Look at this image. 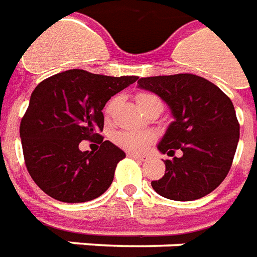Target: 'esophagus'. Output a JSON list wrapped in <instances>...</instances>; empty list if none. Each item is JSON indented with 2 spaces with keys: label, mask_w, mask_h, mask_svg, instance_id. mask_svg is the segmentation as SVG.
<instances>
[{
  "label": "esophagus",
  "mask_w": 257,
  "mask_h": 257,
  "mask_svg": "<svg viewBox=\"0 0 257 257\" xmlns=\"http://www.w3.org/2000/svg\"><path fill=\"white\" fill-rule=\"evenodd\" d=\"M128 157H131V158H136V160H140V161H146V160H147V156H146V154H136V153H128Z\"/></svg>",
  "instance_id": "obj_1"
}]
</instances>
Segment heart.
<instances>
[{
  "mask_svg": "<svg viewBox=\"0 0 257 257\" xmlns=\"http://www.w3.org/2000/svg\"><path fill=\"white\" fill-rule=\"evenodd\" d=\"M154 99H158V97L151 95V93H139L136 96V100H138V104H139L140 108L146 106L150 100H154ZM117 97H112L111 100L107 103L106 108H104L106 119H110L112 117V114L117 108ZM112 140H114L115 145L119 146L123 150L139 153L153 140V135L149 134V132H142V131H121V132H117L112 136Z\"/></svg>",
  "mask_w": 257,
  "mask_h": 257,
  "instance_id": "obj_1",
  "label": "heart"
}]
</instances>
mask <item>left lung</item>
<instances>
[{"mask_svg": "<svg viewBox=\"0 0 257 257\" xmlns=\"http://www.w3.org/2000/svg\"><path fill=\"white\" fill-rule=\"evenodd\" d=\"M140 88L168 103L173 121L158 145L165 175L151 186L165 198L193 201L212 193L226 179L239 139V123L230 97L195 74L146 77ZM178 150L182 156L175 157Z\"/></svg>", "mask_w": 257, "mask_h": 257, "instance_id": "left-lung-1", "label": "left lung"}]
</instances>
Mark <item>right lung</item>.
<instances>
[{"label": "right lung", "mask_w": 257, "mask_h": 257, "mask_svg": "<svg viewBox=\"0 0 257 257\" xmlns=\"http://www.w3.org/2000/svg\"><path fill=\"white\" fill-rule=\"evenodd\" d=\"M138 78L74 68L37 85L20 122V138L26 168L44 193L74 204L97 198L110 187L125 153L101 138L96 153L78 146L100 137L103 107Z\"/></svg>", "instance_id": "1"}]
</instances>
